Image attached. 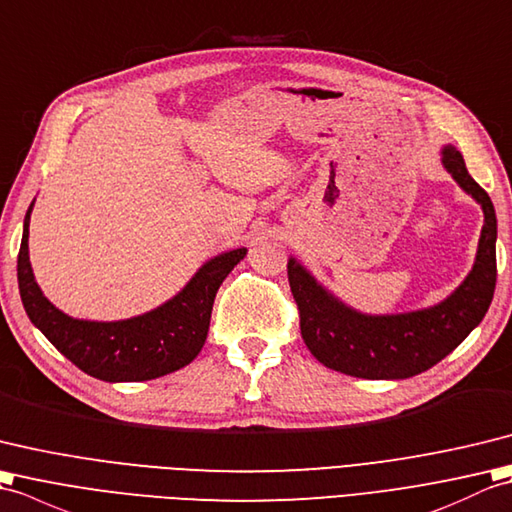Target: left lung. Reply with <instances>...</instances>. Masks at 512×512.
<instances>
[{
  "label": "left lung",
  "instance_id": "8db88e82",
  "mask_svg": "<svg viewBox=\"0 0 512 512\" xmlns=\"http://www.w3.org/2000/svg\"><path fill=\"white\" fill-rule=\"evenodd\" d=\"M442 164L480 203L484 227L478 258L467 280L434 309L368 317L337 302L291 258L289 287L298 304L300 333L306 348L326 368L359 379H407L436 366L482 322L497 280V219L491 197L475 181L460 151L445 146Z\"/></svg>",
  "mask_w": 512,
  "mask_h": 512
}]
</instances>
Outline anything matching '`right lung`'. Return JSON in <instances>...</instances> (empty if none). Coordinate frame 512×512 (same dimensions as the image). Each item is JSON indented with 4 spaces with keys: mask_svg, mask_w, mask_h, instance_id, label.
I'll return each instance as SVG.
<instances>
[{
    "mask_svg": "<svg viewBox=\"0 0 512 512\" xmlns=\"http://www.w3.org/2000/svg\"><path fill=\"white\" fill-rule=\"evenodd\" d=\"M34 206V203H32ZM28 208L17 256L19 293L30 322L76 368L100 381H149L175 372L199 355L206 344L214 295L225 276L241 263L247 249L212 258L188 287L160 309L124 322L72 320L43 298L28 258Z\"/></svg>",
    "mask_w": 512,
    "mask_h": 512,
    "instance_id": "add662e5",
    "label": "right lung"
}]
</instances>
